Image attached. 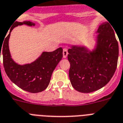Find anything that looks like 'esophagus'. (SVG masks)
I'll return each mask as SVG.
<instances>
[{"mask_svg": "<svg viewBox=\"0 0 123 123\" xmlns=\"http://www.w3.org/2000/svg\"><path fill=\"white\" fill-rule=\"evenodd\" d=\"M68 52V50L66 48H64L63 49V57L66 58L67 57Z\"/></svg>", "mask_w": 123, "mask_h": 123, "instance_id": "obj_1", "label": "esophagus"}]
</instances>
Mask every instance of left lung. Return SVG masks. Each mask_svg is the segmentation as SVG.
I'll return each instance as SVG.
<instances>
[{
  "mask_svg": "<svg viewBox=\"0 0 123 123\" xmlns=\"http://www.w3.org/2000/svg\"><path fill=\"white\" fill-rule=\"evenodd\" d=\"M98 46L94 52L83 47L68 49L69 77L73 88L83 93L101 89L111 80L116 70L119 45L111 24L105 22L98 30Z\"/></svg>",
  "mask_w": 123,
  "mask_h": 123,
  "instance_id": "left-lung-1",
  "label": "left lung"
}]
</instances>
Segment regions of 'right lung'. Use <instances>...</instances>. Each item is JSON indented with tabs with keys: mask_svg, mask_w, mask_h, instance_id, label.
<instances>
[{
	"mask_svg": "<svg viewBox=\"0 0 123 123\" xmlns=\"http://www.w3.org/2000/svg\"><path fill=\"white\" fill-rule=\"evenodd\" d=\"M23 24L34 25V23L29 21L14 22L3 44L0 45V56L2 52L5 71L11 80L24 91L37 93L44 91L48 87L53 71L63 57L62 48H59L54 52H43L40 57L29 64L20 66L15 63L11 57L9 39L12 29Z\"/></svg>",
	"mask_w": 123,
	"mask_h": 123,
	"instance_id": "right-lung-1",
	"label": "right lung"
}]
</instances>
